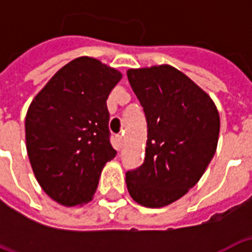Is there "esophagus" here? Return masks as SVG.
<instances>
[{
	"label": "esophagus",
	"mask_w": 252,
	"mask_h": 252,
	"mask_svg": "<svg viewBox=\"0 0 252 252\" xmlns=\"http://www.w3.org/2000/svg\"><path fill=\"white\" fill-rule=\"evenodd\" d=\"M116 139H117V143H119V146H123V143H124V137H123V135H117L116 136Z\"/></svg>",
	"instance_id": "34e87169"
}]
</instances>
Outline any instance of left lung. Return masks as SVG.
Segmentation results:
<instances>
[{"label": "left lung", "mask_w": 252, "mask_h": 252, "mask_svg": "<svg viewBox=\"0 0 252 252\" xmlns=\"http://www.w3.org/2000/svg\"><path fill=\"white\" fill-rule=\"evenodd\" d=\"M147 121L142 166L126 171L128 191L137 204L160 208L200 181L216 153L220 117L208 94L171 66L126 71Z\"/></svg>", "instance_id": "obj_1"}]
</instances>
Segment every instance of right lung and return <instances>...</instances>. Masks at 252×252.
I'll return each mask as SVG.
<instances>
[{
	"label": "right lung",
	"mask_w": 252,
	"mask_h": 252,
	"mask_svg": "<svg viewBox=\"0 0 252 252\" xmlns=\"http://www.w3.org/2000/svg\"><path fill=\"white\" fill-rule=\"evenodd\" d=\"M121 79L93 58L74 59L36 95L25 119L31 166L41 189L59 204L75 206L93 198L110 144L106 99Z\"/></svg>",
	"instance_id": "right-lung-1"
}]
</instances>
